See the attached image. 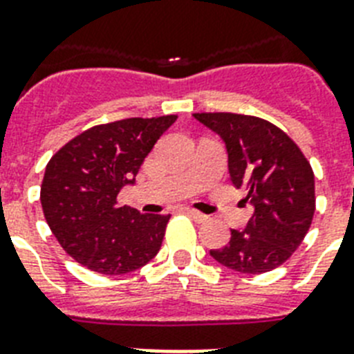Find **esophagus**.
<instances>
[{"label":"esophagus","mask_w":354,"mask_h":354,"mask_svg":"<svg viewBox=\"0 0 354 354\" xmlns=\"http://www.w3.org/2000/svg\"><path fill=\"white\" fill-rule=\"evenodd\" d=\"M184 212L188 213L189 217L194 218L195 223H206V221H208V215H204V213H201V212H195V209H192V208H186Z\"/></svg>","instance_id":"1"}]
</instances>
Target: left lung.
<instances>
[{"label":"left lung","instance_id":"obj_1","mask_svg":"<svg viewBox=\"0 0 354 354\" xmlns=\"http://www.w3.org/2000/svg\"><path fill=\"white\" fill-rule=\"evenodd\" d=\"M194 118L226 142L227 168L255 208L244 232L209 255L230 270L261 275L284 264L302 244L315 215V174L299 145L273 122L232 112Z\"/></svg>","mask_w":354,"mask_h":354}]
</instances>
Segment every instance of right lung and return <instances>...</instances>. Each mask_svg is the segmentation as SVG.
I'll use <instances>...</instances> for the list:
<instances>
[{
	"mask_svg": "<svg viewBox=\"0 0 354 354\" xmlns=\"http://www.w3.org/2000/svg\"><path fill=\"white\" fill-rule=\"evenodd\" d=\"M177 115L130 118L75 136L48 160L41 183L46 224L75 262L103 275H122L157 255L170 215L119 206L145 157Z\"/></svg>",
	"mask_w": 354,
	"mask_h": 354,
	"instance_id": "add662e5",
	"label": "right lung"
}]
</instances>
